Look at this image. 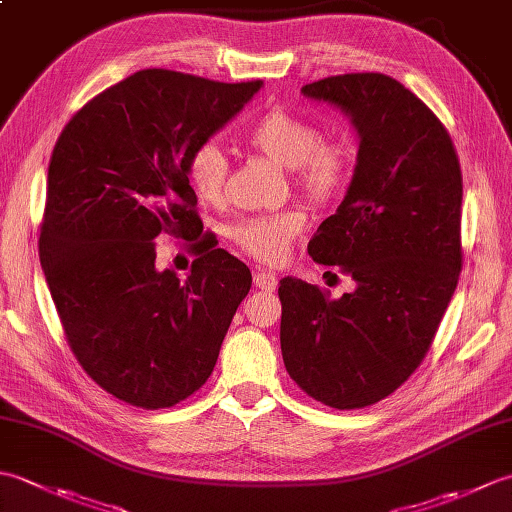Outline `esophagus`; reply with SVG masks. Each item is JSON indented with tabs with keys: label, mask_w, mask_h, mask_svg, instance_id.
I'll return each mask as SVG.
<instances>
[{
	"label": "esophagus",
	"mask_w": 512,
	"mask_h": 512,
	"mask_svg": "<svg viewBox=\"0 0 512 512\" xmlns=\"http://www.w3.org/2000/svg\"><path fill=\"white\" fill-rule=\"evenodd\" d=\"M253 284L255 288L264 290V292H273L277 288V277L270 273V270H257L253 275Z\"/></svg>",
	"instance_id": "obj_1"
}]
</instances>
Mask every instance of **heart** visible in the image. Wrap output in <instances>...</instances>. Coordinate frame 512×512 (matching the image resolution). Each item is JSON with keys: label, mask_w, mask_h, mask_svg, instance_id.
Here are the masks:
<instances>
[{"label": "heart", "mask_w": 512, "mask_h": 512, "mask_svg": "<svg viewBox=\"0 0 512 512\" xmlns=\"http://www.w3.org/2000/svg\"><path fill=\"white\" fill-rule=\"evenodd\" d=\"M246 145L292 171V184L312 202H330L339 195L354 167V147L345 136L319 138L317 127L286 110H270L248 127ZM191 189L206 202H220L228 182V158L215 143L195 147L187 162ZM306 226L299 206L246 217L233 228V242L246 255L277 264L290 253L292 239Z\"/></svg>", "instance_id": "obj_1"}]
</instances>
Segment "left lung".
Returning <instances> with one entry per match:
<instances>
[{"label": "left lung", "mask_w": 512, "mask_h": 512, "mask_svg": "<svg viewBox=\"0 0 512 512\" xmlns=\"http://www.w3.org/2000/svg\"><path fill=\"white\" fill-rule=\"evenodd\" d=\"M301 94L339 107L358 136L345 198L308 244L356 288L330 299L281 279V354L308 396L361 409L416 372L458 286L460 160L438 116L387 74L328 76Z\"/></svg>", "instance_id": "1"}]
</instances>
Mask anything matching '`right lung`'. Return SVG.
Listing matches in <instances>:
<instances>
[{
  "label": "right lung",
  "instance_id": "right-lung-1",
  "mask_svg": "<svg viewBox=\"0 0 512 512\" xmlns=\"http://www.w3.org/2000/svg\"><path fill=\"white\" fill-rule=\"evenodd\" d=\"M262 85L140 70L85 103L54 145L41 268L76 361L129 405L165 409L198 391L253 284L200 235L187 162ZM160 232L199 255L187 280L155 268Z\"/></svg>",
  "mask_w": 512,
  "mask_h": 512
}]
</instances>
